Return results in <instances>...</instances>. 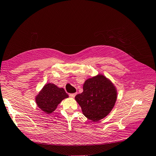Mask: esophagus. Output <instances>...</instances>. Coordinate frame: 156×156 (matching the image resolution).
I'll list each match as a JSON object with an SVG mask.
<instances>
[{"label":"esophagus","instance_id":"obj_1","mask_svg":"<svg viewBox=\"0 0 156 156\" xmlns=\"http://www.w3.org/2000/svg\"><path fill=\"white\" fill-rule=\"evenodd\" d=\"M76 93H71V94H69V97L71 98H74L75 97V96H76Z\"/></svg>","mask_w":156,"mask_h":156}]
</instances>
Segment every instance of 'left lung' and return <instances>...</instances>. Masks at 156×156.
Masks as SVG:
<instances>
[{"label": "left lung", "instance_id": "1", "mask_svg": "<svg viewBox=\"0 0 156 156\" xmlns=\"http://www.w3.org/2000/svg\"><path fill=\"white\" fill-rule=\"evenodd\" d=\"M83 91L75 100L88 119L97 122L111 112L117 100V93L112 82L103 75L89 78L83 86Z\"/></svg>", "mask_w": 156, "mask_h": 156}]
</instances>
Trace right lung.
<instances>
[{
  "label": "right lung",
  "instance_id": "right-lung-1",
  "mask_svg": "<svg viewBox=\"0 0 156 156\" xmlns=\"http://www.w3.org/2000/svg\"><path fill=\"white\" fill-rule=\"evenodd\" d=\"M69 97L64 89L53 83H47L36 97L37 106L47 114L52 113L64 98Z\"/></svg>",
  "mask_w": 156,
  "mask_h": 156
}]
</instances>
